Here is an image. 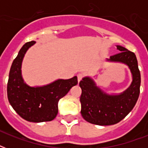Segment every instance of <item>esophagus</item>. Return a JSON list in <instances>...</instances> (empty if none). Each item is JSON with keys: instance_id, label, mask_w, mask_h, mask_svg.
<instances>
[{"instance_id": "obj_1", "label": "esophagus", "mask_w": 148, "mask_h": 148, "mask_svg": "<svg viewBox=\"0 0 148 148\" xmlns=\"http://www.w3.org/2000/svg\"><path fill=\"white\" fill-rule=\"evenodd\" d=\"M82 78H83V74H77V81H78V83L81 81V80H82Z\"/></svg>"}]
</instances>
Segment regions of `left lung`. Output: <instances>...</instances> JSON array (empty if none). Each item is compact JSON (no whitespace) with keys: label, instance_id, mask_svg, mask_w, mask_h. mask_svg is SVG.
<instances>
[{"label":"left lung","instance_id":"8db88e82","mask_svg":"<svg viewBox=\"0 0 148 148\" xmlns=\"http://www.w3.org/2000/svg\"><path fill=\"white\" fill-rule=\"evenodd\" d=\"M116 47L121 52L106 59V61L127 65L132 81L123 92L109 94L97 86L91 77L82 78L79 83L82 90L81 114L86 121L93 124L103 126L120 122L131 112L140 95V74L136 55L121 45Z\"/></svg>","mask_w":148,"mask_h":148}]
</instances>
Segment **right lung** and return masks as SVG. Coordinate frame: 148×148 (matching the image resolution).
<instances>
[{
	"label": "right lung",
	"mask_w": 148,
	"mask_h": 148,
	"mask_svg": "<svg viewBox=\"0 0 148 148\" xmlns=\"http://www.w3.org/2000/svg\"><path fill=\"white\" fill-rule=\"evenodd\" d=\"M35 44L34 40L26 43L19 51L10 67L7 91L9 103L23 119L40 123L55 118L60 99L77 85V77L58 79L42 86L28 85L22 76V62L27 51Z\"/></svg>",
	"instance_id": "add662e5"
}]
</instances>
